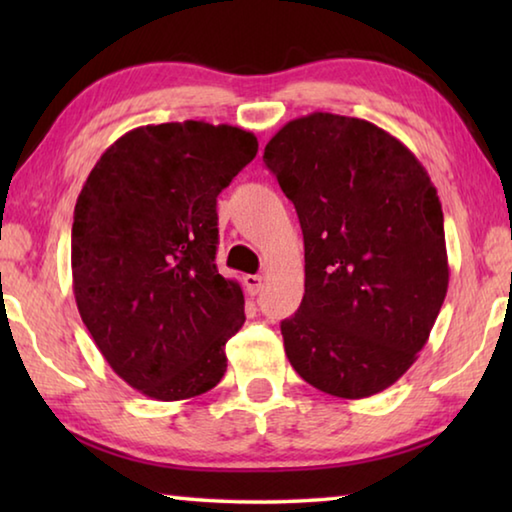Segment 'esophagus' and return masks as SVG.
<instances>
[{
    "label": "esophagus",
    "instance_id": "esophagus-1",
    "mask_svg": "<svg viewBox=\"0 0 512 512\" xmlns=\"http://www.w3.org/2000/svg\"><path fill=\"white\" fill-rule=\"evenodd\" d=\"M244 287L248 291V296H257L264 287V277L262 275H244Z\"/></svg>",
    "mask_w": 512,
    "mask_h": 512
}]
</instances>
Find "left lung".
<instances>
[{
  "label": "left lung",
  "instance_id": "left-lung-1",
  "mask_svg": "<svg viewBox=\"0 0 512 512\" xmlns=\"http://www.w3.org/2000/svg\"><path fill=\"white\" fill-rule=\"evenodd\" d=\"M264 162L305 239V296L280 325L293 370L345 400L381 393L418 359L447 296L429 173L391 133L332 112L282 126Z\"/></svg>",
  "mask_w": 512,
  "mask_h": 512
}]
</instances>
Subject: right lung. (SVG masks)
<instances>
[{
  "label": "right lung",
  "instance_id": "add662e5",
  "mask_svg": "<svg viewBox=\"0 0 512 512\" xmlns=\"http://www.w3.org/2000/svg\"><path fill=\"white\" fill-rule=\"evenodd\" d=\"M257 155L237 126L171 121L121 135L74 207L72 277L110 368L162 402L203 395L228 368L244 291L216 271V196Z\"/></svg>",
  "mask_w": 512,
  "mask_h": 512
}]
</instances>
